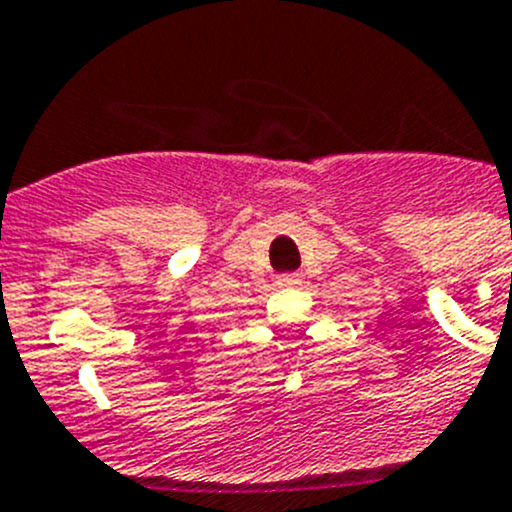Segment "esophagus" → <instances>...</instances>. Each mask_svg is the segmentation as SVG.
Wrapping results in <instances>:
<instances>
[{"label":"esophagus","instance_id":"34e87169","mask_svg":"<svg viewBox=\"0 0 512 512\" xmlns=\"http://www.w3.org/2000/svg\"><path fill=\"white\" fill-rule=\"evenodd\" d=\"M277 284L279 287H297V284H302V279L300 274H279Z\"/></svg>","mask_w":512,"mask_h":512}]
</instances>
